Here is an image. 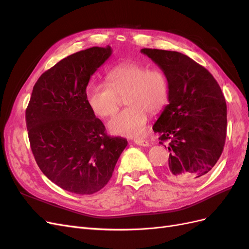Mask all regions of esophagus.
I'll return each instance as SVG.
<instances>
[{
  "label": "esophagus",
  "instance_id": "esophagus-1",
  "mask_svg": "<svg viewBox=\"0 0 249 249\" xmlns=\"http://www.w3.org/2000/svg\"><path fill=\"white\" fill-rule=\"evenodd\" d=\"M134 142L136 143L137 145H140V146H148L149 145V142L144 139H135Z\"/></svg>",
  "mask_w": 249,
  "mask_h": 249
}]
</instances>
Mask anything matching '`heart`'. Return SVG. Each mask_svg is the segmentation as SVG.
Returning <instances> with one entry per match:
<instances>
[{
	"instance_id": "obj_1",
	"label": "heart",
	"mask_w": 249,
	"mask_h": 249,
	"mask_svg": "<svg viewBox=\"0 0 249 249\" xmlns=\"http://www.w3.org/2000/svg\"><path fill=\"white\" fill-rule=\"evenodd\" d=\"M108 84H89L86 101L95 115L108 117L124 96L126 108L116 113L108 123L112 134L139 136L145 131L149 114H156L167 103L168 79L161 70H148L137 62L120 63L108 72Z\"/></svg>"
}]
</instances>
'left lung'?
<instances>
[{
  "label": "left lung",
  "mask_w": 249,
  "mask_h": 249,
  "mask_svg": "<svg viewBox=\"0 0 249 249\" xmlns=\"http://www.w3.org/2000/svg\"><path fill=\"white\" fill-rule=\"evenodd\" d=\"M168 79V102L153 126L160 144L169 142L171 182L193 183L206 177L222 154L227 136V103L211 72L178 52L142 49ZM166 147V146H165Z\"/></svg>",
  "instance_id": "obj_1"
}]
</instances>
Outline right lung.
I'll use <instances>...</instances> for the list:
<instances>
[{
  "mask_svg": "<svg viewBox=\"0 0 249 249\" xmlns=\"http://www.w3.org/2000/svg\"><path fill=\"white\" fill-rule=\"evenodd\" d=\"M112 50L93 47L62 59L37 80L26 110L35 161L49 179L76 194H93L107 185L127 145L110 137L86 101L90 77Z\"/></svg>",
  "mask_w": 249,
  "mask_h": 249,
  "instance_id": "add662e5",
  "label": "right lung"
}]
</instances>
